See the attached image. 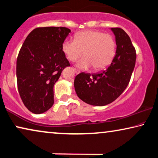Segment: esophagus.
<instances>
[{
	"label": "esophagus",
	"mask_w": 158,
	"mask_h": 158,
	"mask_svg": "<svg viewBox=\"0 0 158 158\" xmlns=\"http://www.w3.org/2000/svg\"><path fill=\"white\" fill-rule=\"evenodd\" d=\"M73 71H74V72L76 73V74H78V73H80V72H79V71H78V70L76 69H73Z\"/></svg>",
	"instance_id": "34e87169"
}]
</instances>
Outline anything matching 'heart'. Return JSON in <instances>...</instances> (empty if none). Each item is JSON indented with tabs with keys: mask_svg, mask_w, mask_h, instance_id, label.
<instances>
[{
	"mask_svg": "<svg viewBox=\"0 0 158 158\" xmlns=\"http://www.w3.org/2000/svg\"><path fill=\"white\" fill-rule=\"evenodd\" d=\"M62 49L71 62L76 61L84 53L85 57L77 64L80 69H88L92 65L94 71H101L109 66L114 60L116 42L109 33L88 30L77 33L73 41H65Z\"/></svg>",
	"mask_w": 158,
	"mask_h": 158,
	"instance_id": "b5f03b06",
	"label": "heart"
}]
</instances>
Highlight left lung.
<instances>
[{"label":"left lung","mask_w":158,"mask_h":158,"mask_svg":"<svg viewBox=\"0 0 158 158\" xmlns=\"http://www.w3.org/2000/svg\"><path fill=\"white\" fill-rule=\"evenodd\" d=\"M117 51L110 66L96 74L80 73L74 79L78 97L93 106H105L115 101L126 89L134 69L136 53L129 35L122 28L112 27Z\"/></svg>","instance_id":"8db88e82"}]
</instances>
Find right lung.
Segmentation results:
<instances>
[{
	"label": "right lung",
	"instance_id": "1",
	"mask_svg": "<svg viewBox=\"0 0 158 158\" xmlns=\"http://www.w3.org/2000/svg\"><path fill=\"white\" fill-rule=\"evenodd\" d=\"M71 30L65 27H36L29 33L17 59V82L25 106L34 114L54 103L53 87L70 63L62 45Z\"/></svg>",
	"mask_w": 158,
	"mask_h": 158
}]
</instances>
